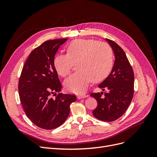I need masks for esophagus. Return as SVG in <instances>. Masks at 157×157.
I'll return each mask as SVG.
<instances>
[{"label": "esophagus", "instance_id": "obj_1", "mask_svg": "<svg viewBox=\"0 0 157 157\" xmlns=\"http://www.w3.org/2000/svg\"><path fill=\"white\" fill-rule=\"evenodd\" d=\"M86 96H87L86 95H85V94H79L77 96V98L80 99H82V98H86Z\"/></svg>", "mask_w": 157, "mask_h": 157}]
</instances>
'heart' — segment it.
<instances>
[{"instance_id": "obj_1", "label": "heart", "mask_w": 157, "mask_h": 157, "mask_svg": "<svg viewBox=\"0 0 157 157\" xmlns=\"http://www.w3.org/2000/svg\"><path fill=\"white\" fill-rule=\"evenodd\" d=\"M66 55H57L54 68L61 77H65L76 64L77 72L66 79L64 86L73 93H82L90 82H99L110 73L113 65V50L106 42L94 39H77L65 46Z\"/></svg>"}]
</instances>
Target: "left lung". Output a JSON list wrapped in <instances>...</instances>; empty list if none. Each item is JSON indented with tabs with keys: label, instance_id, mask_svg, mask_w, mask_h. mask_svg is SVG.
Returning <instances> with one entry per match:
<instances>
[{
	"label": "left lung",
	"instance_id": "obj_1",
	"mask_svg": "<svg viewBox=\"0 0 157 157\" xmlns=\"http://www.w3.org/2000/svg\"><path fill=\"white\" fill-rule=\"evenodd\" d=\"M105 40L113 50L115 63L111 73L98 86L106 91L92 93L90 96L98 102L93 115L98 120L112 122L120 118L130 105L134 96V75L124 50L114 41Z\"/></svg>",
	"mask_w": 157,
	"mask_h": 157
}]
</instances>
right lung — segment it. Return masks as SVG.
<instances>
[{"label":"right lung","instance_id":"obj_1","mask_svg":"<svg viewBox=\"0 0 157 157\" xmlns=\"http://www.w3.org/2000/svg\"><path fill=\"white\" fill-rule=\"evenodd\" d=\"M67 39L47 40L33 50L23 65L19 80L20 101L27 117L45 130L60 126L67 119L70 105L77 100L72 94L56 93L61 84L54 60L59 46ZM52 94L55 98H52Z\"/></svg>","mask_w":157,"mask_h":157}]
</instances>
